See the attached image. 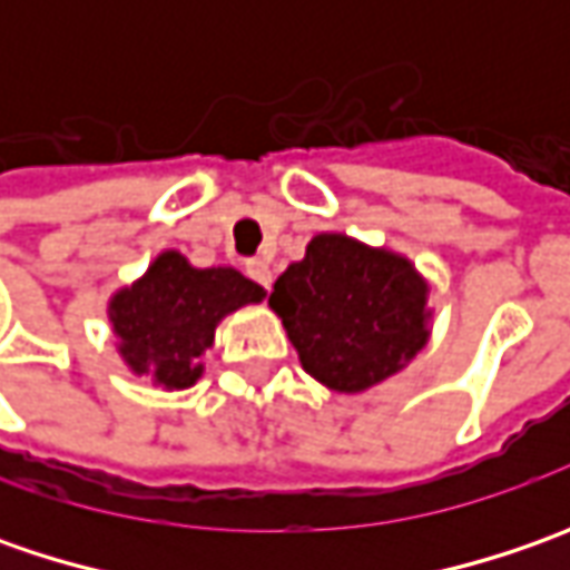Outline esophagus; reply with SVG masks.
Here are the masks:
<instances>
[{"instance_id":"34e87169","label":"esophagus","mask_w":570,"mask_h":570,"mask_svg":"<svg viewBox=\"0 0 570 570\" xmlns=\"http://www.w3.org/2000/svg\"><path fill=\"white\" fill-rule=\"evenodd\" d=\"M247 275H250L256 285H263L266 292L273 288V266H269L266 259H250V263H247Z\"/></svg>"}]
</instances>
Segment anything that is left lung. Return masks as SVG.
<instances>
[{"mask_svg":"<svg viewBox=\"0 0 570 570\" xmlns=\"http://www.w3.org/2000/svg\"><path fill=\"white\" fill-rule=\"evenodd\" d=\"M428 292L403 253L323 230L275 278L269 307L314 381L333 393H364L428 345Z\"/></svg>","mask_w":570,"mask_h":570,"instance_id":"left-lung-1","label":"left lung"}]
</instances>
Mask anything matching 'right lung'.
<instances>
[{
  "mask_svg": "<svg viewBox=\"0 0 570 570\" xmlns=\"http://www.w3.org/2000/svg\"><path fill=\"white\" fill-rule=\"evenodd\" d=\"M263 297L266 288L234 266L199 269L180 250H161L132 285L110 295L107 317L122 364L174 393L203 377L199 358L215 345L218 323Z\"/></svg>",
  "mask_w": 570,
  "mask_h": 570,
  "instance_id": "obj_1",
  "label": "right lung"
}]
</instances>
